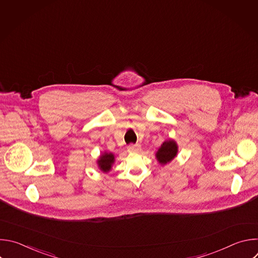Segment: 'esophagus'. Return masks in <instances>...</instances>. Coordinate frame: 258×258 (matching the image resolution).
Returning a JSON list of instances; mask_svg holds the SVG:
<instances>
[{"label": "esophagus", "mask_w": 258, "mask_h": 258, "mask_svg": "<svg viewBox=\"0 0 258 258\" xmlns=\"http://www.w3.org/2000/svg\"><path fill=\"white\" fill-rule=\"evenodd\" d=\"M141 150H142L141 145H139V144H135V145L132 144L127 147V151L130 153H139V152H141Z\"/></svg>", "instance_id": "esophagus-1"}]
</instances>
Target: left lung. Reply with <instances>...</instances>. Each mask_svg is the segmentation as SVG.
<instances>
[{
  "label": "left lung",
  "instance_id": "left-lung-1",
  "mask_svg": "<svg viewBox=\"0 0 258 258\" xmlns=\"http://www.w3.org/2000/svg\"><path fill=\"white\" fill-rule=\"evenodd\" d=\"M177 154V145L173 140H166L163 142L158 151L156 158L161 165L169 163Z\"/></svg>",
  "mask_w": 258,
  "mask_h": 258
}]
</instances>
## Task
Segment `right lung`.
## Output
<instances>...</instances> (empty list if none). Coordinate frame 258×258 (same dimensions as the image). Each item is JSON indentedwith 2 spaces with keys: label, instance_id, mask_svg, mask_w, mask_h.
Segmentation results:
<instances>
[{
  "label": "right lung",
  "instance_id": "add662e5",
  "mask_svg": "<svg viewBox=\"0 0 258 258\" xmlns=\"http://www.w3.org/2000/svg\"><path fill=\"white\" fill-rule=\"evenodd\" d=\"M114 161H115V157H114L113 153L104 152L99 157L97 163H98V166H99L100 170H102L103 172H108V171L111 170Z\"/></svg>",
  "mask_w": 258,
  "mask_h": 258
}]
</instances>
